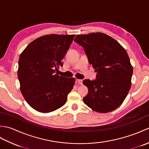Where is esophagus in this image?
Returning <instances> with one entry per match:
<instances>
[{"instance_id":"34e87169","label":"esophagus","mask_w":149,"mask_h":149,"mask_svg":"<svg viewBox=\"0 0 149 149\" xmlns=\"http://www.w3.org/2000/svg\"><path fill=\"white\" fill-rule=\"evenodd\" d=\"M76 81H77V83L79 84H80V85L83 84V80H81V79H77Z\"/></svg>"}]
</instances>
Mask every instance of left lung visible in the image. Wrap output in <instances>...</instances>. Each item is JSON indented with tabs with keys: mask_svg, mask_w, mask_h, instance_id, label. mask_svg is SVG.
<instances>
[{
	"mask_svg": "<svg viewBox=\"0 0 149 149\" xmlns=\"http://www.w3.org/2000/svg\"><path fill=\"white\" fill-rule=\"evenodd\" d=\"M74 41L83 47L97 74L84 79L88 89L85 104L95 111L108 113L121 105L131 86L133 68L125 49L113 38L101 33L78 34Z\"/></svg>",
	"mask_w": 149,
	"mask_h": 149,
	"instance_id": "1",
	"label": "left lung"
}]
</instances>
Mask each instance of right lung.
Masks as SVG:
<instances>
[{
	"label": "right lung",
	"mask_w": 149,
	"mask_h": 149,
	"mask_svg": "<svg viewBox=\"0 0 149 149\" xmlns=\"http://www.w3.org/2000/svg\"><path fill=\"white\" fill-rule=\"evenodd\" d=\"M75 35L49 34L38 38L21 53L18 77L20 90L29 105L38 111L49 113L66 103L75 78L55 74Z\"/></svg>",
	"instance_id": "obj_1"
}]
</instances>
